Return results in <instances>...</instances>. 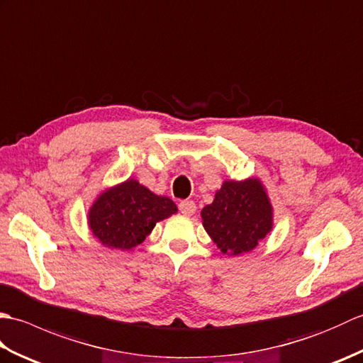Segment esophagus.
I'll return each mask as SVG.
<instances>
[{
    "instance_id": "obj_1",
    "label": "esophagus",
    "mask_w": 363,
    "mask_h": 363,
    "mask_svg": "<svg viewBox=\"0 0 363 363\" xmlns=\"http://www.w3.org/2000/svg\"><path fill=\"white\" fill-rule=\"evenodd\" d=\"M179 211L184 215H194L196 211V204L191 199H184V201L179 203Z\"/></svg>"
}]
</instances>
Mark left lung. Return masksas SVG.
<instances>
[{"instance_id":"obj_1","label":"left lung","mask_w":363,"mask_h":363,"mask_svg":"<svg viewBox=\"0 0 363 363\" xmlns=\"http://www.w3.org/2000/svg\"><path fill=\"white\" fill-rule=\"evenodd\" d=\"M203 225L221 252L238 256L272 230V204L257 179L228 181L201 211Z\"/></svg>"}]
</instances>
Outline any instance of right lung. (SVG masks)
<instances>
[{
	"label": "right lung",
	"mask_w": 363,
	"mask_h": 363,
	"mask_svg": "<svg viewBox=\"0 0 363 363\" xmlns=\"http://www.w3.org/2000/svg\"><path fill=\"white\" fill-rule=\"evenodd\" d=\"M176 212L172 199L128 179L96 199L89 212V225L99 242L125 251L140 245L157 221Z\"/></svg>",
	"instance_id": "right-lung-1"
}]
</instances>
